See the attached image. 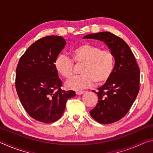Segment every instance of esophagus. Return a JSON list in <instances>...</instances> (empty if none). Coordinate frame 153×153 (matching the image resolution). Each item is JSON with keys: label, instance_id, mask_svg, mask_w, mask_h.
<instances>
[{"label": "esophagus", "instance_id": "34e87169", "mask_svg": "<svg viewBox=\"0 0 153 153\" xmlns=\"http://www.w3.org/2000/svg\"><path fill=\"white\" fill-rule=\"evenodd\" d=\"M85 92H84V91H77V92H76V94L77 95H81V94H84Z\"/></svg>", "mask_w": 153, "mask_h": 153}]
</instances>
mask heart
I'll return each mask as SVG.
<instances>
[{
  "label": "heart",
  "instance_id": "obj_1",
  "mask_svg": "<svg viewBox=\"0 0 153 153\" xmlns=\"http://www.w3.org/2000/svg\"><path fill=\"white\" fill-rule=\"evenodd\" d=\"M71 55L72 59L65 54H60L54 62L55 70L65 78L73 75L74 61L83 64L80 69L82 74L73 76L66 82L69 89L80 90L92 87L95 82L97 84L107 82L115 69V57L113 51L98 45L82 44L72 49Z\"/></svg>",
  "mask_w": 153,
  "mask_h": 153
}]
</instances>
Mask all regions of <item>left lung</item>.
Instances as JSON below:
<instances>
[{
    "mask_svg": "<svg viewBox=\"0 0 153 153\" xmlns=\"http://www.w3.org/2000/svg\"><path fill=\"white\" fill-rule=\"evenodd\" d=\"M84 38L103 41L115 55L113 73L111 78L96 92L98 97V103L90 111V115L98 123H114L128 113L138 94L139 67L129 46L113 33L102 32L88 34Z\"/></svg>",
    "mask_w": 153,
    "mask_h": 153,
    "instance_id": "1",
    "label": "left lung"
}]
</instances>
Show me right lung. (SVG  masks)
<instances>
[{
  "mask_svg": "<svg viewBox=\"0 0 153 153\" xmlns=\"http://www.w3.org/2000/svg\"><path fill=\"white\" fill-rule=\"evenodd\" d=\"M66 45L64 38L49 36L36 41L19 61L15 88L20 102L33 119L51 123L61 117L66 102L76 96L73 90L61 89L54 62Z\"/></svg>",
  "mask_w": 153,
  "mask_h": 153,
  "instance_id": "1",
  "label": "right lung"
}]
</instances>
